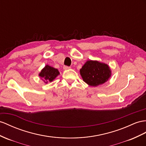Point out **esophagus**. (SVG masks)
<instances>
[{
	"mask_svg": "<svg viewBox=\"0 0 146 146\" xmlns=\"http://www.w3.org/2000/svg\"><path fill=\"white\" fill-rule=\"evenodd\" d=\"M70 68H71V67H70V66H63V69L65 70H69V69H70Z\"/></svg>",
	"mask_w": 146,
	"mask_h": 146,
	"instance_id": "34e87169",
	"label": "esophagus"
}]
</instances>
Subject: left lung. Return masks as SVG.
I'll list each match as a JSON object with an SVG mask.
<instances>
[{"instance_id":"left-lung-1","label":"left lung","mask_w":146,"mask_h":146,"mask_svg":"<svg viewBox=\"0 0 146 146\" xmlns=\"http://www.w3.org/2000/svg\"><path fill=\"white\" fill-rule=\"evenodd\" d=\"M80 72L85 83L93 87L105 83L111 75V71L107 64L91 60L86 61Z\"/></svg>"}]
</instances>
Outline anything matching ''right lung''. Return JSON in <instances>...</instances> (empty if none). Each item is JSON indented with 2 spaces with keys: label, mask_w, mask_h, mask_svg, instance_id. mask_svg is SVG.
Masks as SVG:
<instances>
[{
  "label": "right lung",
  "mask_w": 146,
  "mask_h": 146,
  "mask_svg": "<svg viewBox=\"0 0 146 146\" xmlns=\"http://www.w3.org/2000/svg\"><path fill=\"white\" fill-rule=\"evenodd\" d=\"M60 73L57 68L46 65L39 73V76L42 78L45 83L53 81L56 77L59 75Z\"/></svg>",
  "instance_id": "1"
}]
</instances>
